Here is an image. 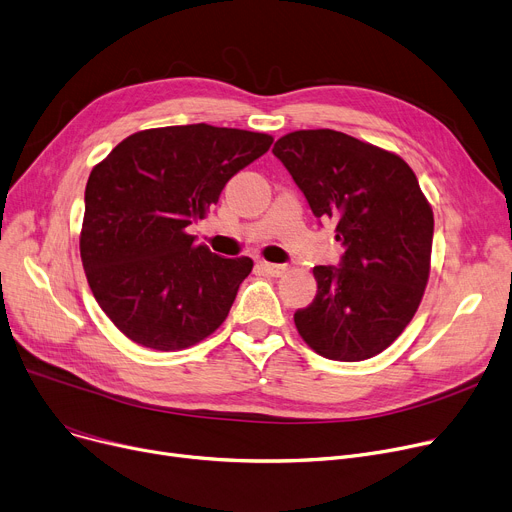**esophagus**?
<instances>
[{
    "label": "esophagus",
    "instance_id": "obj_1",
    "mask_svg": "<svg viewBox=\"0 0 512 512\" xmlns=\"http://www.w3.org/2000/svg\"><path fill=\"white\" fill-rule=\"evenodd\" d=\"M260 268L270 277H281V275H285V270H287L285 264H273V262H264V260L260 262Z\"/></svg>",
    "mask_w": 512,
    "mask_h": 512
}]
</instances>
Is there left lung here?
I'll return each mask as SVG.
<instances>
[{
  "label": "left lung",
  "instance_id": "left-lung-1",
  "mask_svg": "<svg viewBox=\"0 0 512 512\" xmlns=\"http://www.w3.org/2000/svg\"><path fill=\"white\" fill-rule=\"evenodd\" d=\"M273 153L312 213L337 225L339 268L314 266L318 293L293 320L310 349L337 362L382 353L415 316L430 279L434 213L397 155L337 130H297Z\"/></svg>",
  "mask_w": 512,
  "mask_h": 512
}]
</instances>
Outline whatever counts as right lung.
I'll return each instance as SVG.
<instances>
[{"label": "right lung", "instance_id": "add662e5", "mask_svg": "<svg viewBox=\"0 0 512 512\" xmlns=\"http://www.w3.org/2000/svg\"><path fill=\"white\" fill-rule=\"evenodd\" d=\"M273 136L208 124L140 130L93 167L80 258L97 304L148 349L182 351L225 322L252 258H223L186 229Z\"/></svg>", "mask_w": 512, "mask_h": 512}]
</instances>
